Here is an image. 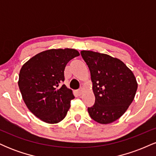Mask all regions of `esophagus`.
<instances>
[{
  "mask_svg": "<svg viewBox=\"0 0 156 156\" xmlns=\"http://www.w3.org/2000/svg\"><path fill=\"white\" fill-rule=\"evenodd\" d=\"M76 92H77V94H78V96L81 95L82 92H83V88H80L79 89H78V90L76 91Z\"/></svg>",
  "mask_w": 156,
  "mask_h": 156,
  "instance_id": "1",
  "label": "esophagus"
}]
</instances>
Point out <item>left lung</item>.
I'll list each match as a JSON object with an SVG mask.
<instances>
[{
  "label": "left lung",
  "instance_id": "1",
  "mask_svg": "<svg viewBox=\"0 0 156 156\" xmlns=\"http://www.w3.org/2000/svg\"><path fill=\"white\" fill-rule=\"evenodd\" d=\"M80 54L90 70L95 96L94 104L88 108L89 115L101 124L112 123L133 101L138 86L135 76L118 58L89 51H82Z\"/></svg>",
  "mask_w": 156,
  "mask_h": 156
}]
</instances>
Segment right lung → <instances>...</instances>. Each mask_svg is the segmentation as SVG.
<instances>
[{
  "label": "right lung",
  "instance_id": "obj_1",
  "mask_svg": "<svg viewBox=\"0 0 156 156\" xmlns=\"http://www.w3.org/2000/svg\"><path fill=\"white\" fill-rule=\"evenodd\" d=\"M79 53L75 49H52L32 57L23 64L18 86L23 99L33 114L44 122L54 124L67 115L75 98L64 84V69Z\"/></svg>",
  "mask_w": 156,
  "mask_h": 156
}]
</instances>
